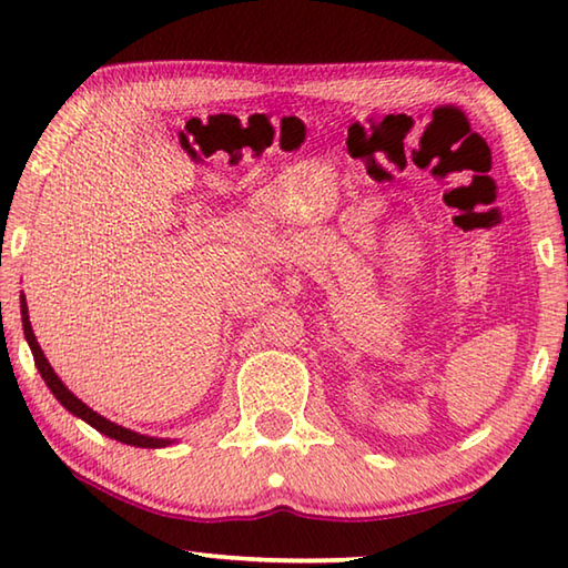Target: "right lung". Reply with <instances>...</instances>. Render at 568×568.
Returning <instances> with one entry per match:
<instances>
[{
    "label": "right lung",
    "instance_id": "add662e5",
    "mask_svg": "<svg viewBox=\"0 0 568 568\" xmlns=\"http://www.w3.org/2000/svg\"><path fill=\"white\" fill-rule=\"evenodd\" d=\"M19 311H22V328H24V338L27 345H30V351L34 355V365L37 371H40L42 381L47 383V388L52 390V396L62 403V406L72 413V416L82 418L88 426H92L94 430H100L102 436H108L112 440H120V444H128L134 448H165L175 444V438H158V436H148V434H138V430L132 428H124L120 423H114L110 418L100 416L98 410H92L88 403H82L80 398L74 396V393L64 386L62 378L57 376L54 368L50 365V361L44 358V351L40 348V343H37V335L32 331V323H30V311H27V297L24 293L19 295Z\"/></svg>",
    "mask_w": 568,
    "mask_h": 568
}]
</instances>
